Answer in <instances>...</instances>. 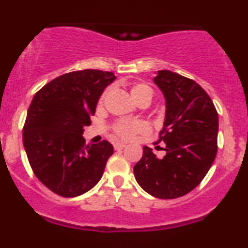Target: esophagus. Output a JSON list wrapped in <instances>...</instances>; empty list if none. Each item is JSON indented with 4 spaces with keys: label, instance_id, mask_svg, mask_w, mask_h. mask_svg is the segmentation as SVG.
Masks as SVG:
<instances>
[{
    "label": "esophagus",
    "instance_id": "34e87169",
    "mask_svg": "<svg viewBox=\"0 0 248 248\" xmlns=\"http://www.w3.org/2000/svg\"><path fill=\"white\" fill-rule=\"evenodd\" d=\"M126 147V144H124V143H114V149L116 151H120Z\"/></svg>",
    "mask_w": 248,
    "mask_h": 248
}]
</instances>
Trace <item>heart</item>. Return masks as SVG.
I'll list each match as a JSON object with an SVG mask.
<instances>
[{
    "instance_id": "1",
    "label": "heart",
    "mask_w": 248,
    "mask_h": 248,
    "mask_svg": "<svg viewBox=\"0 0 248 248\" xmlns=\"http://www.w3.org/2000/svg\"><path fill=\"white\" fill-rule=\"evenodd\" d=\"M107 92L105 91L100 95L99 101H98V107H101L104 105V101L107 95ZM130 95L136 103L141 100H151L153 98V90L151 88L144 83H135L130 86L129 89ZM148 130L147 124L143 121H132V120H119L113 124V133L119 139L124 140V141H129L133 140L137 134L145 133Z\"/></svg>"
}]
</instances>
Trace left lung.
Segmentation results:
<instances>
[{
    "mask_svg": "<svg viewBox=\"0 0 248 248\" xmlns=\"http://www.w3.org/2000/svg\"><path fill=\"white\" fill-rule=\"evenodd\" d=\"M154 82L163 92L165 121L159 139L166 155L156 157L143 147L134 175L145 192L157 199H177L195 188L217 155L218 114L213 100L195 80L159 70Z\"/></svg>",
    "mask_w": 248,
    "mask_h": 248,
    "instance_id": "obj_1",
    "label": "left lung"
}]
</instances>
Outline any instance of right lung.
<instances>
[{
  "mask_svg": "<svg viewBox=\"0 0 248 248\" xmlns=\"http://www.w3.org/2000/svg\"><path fill=\"white\" fill-rule=\"evenodd\" d=\"M115 79L111 71L85 69L56 77L34 94L23 128L32 171L53 193L75 198L97 185L113 154L104 140L85 145L98 99Z\"/></svg>",
  "mask_w": 248,
  "mask_h": 248,
  "instance_id": "1",
  "label": "right lung"
}]
</instances>
